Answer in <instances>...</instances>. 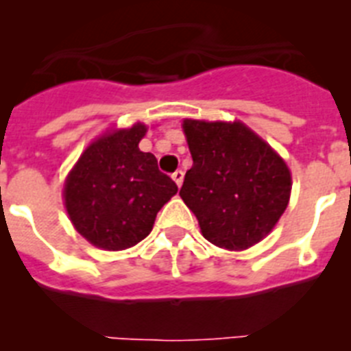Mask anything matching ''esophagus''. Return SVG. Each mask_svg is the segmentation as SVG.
I'll list each match as a JSON object with an SVG mask.
<instances>
[{"label": "esophagus", "mask_w": 351, "mask_h": 351, "mask_svg": "<svg viewBox=\"0 0 351 351\" xmlns=\"http://www.w3.org/2000/svg\"><path fill=\"white\" fill-rule=\"evenodd\" d=\"M172 179H173V182H176V184L181 186L182 179H184V172H182V170H176V172L172 173Z\"/></svg>", "instance_id": "esophagus-1"}]
</instances>
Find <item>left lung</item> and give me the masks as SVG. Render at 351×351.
<instances>
[{"label":"left lung","mask_w":351,"mask_h":351,"mask_svg":"<svg viewBox=\"0 0 351 351\" xmlns=\"http://www.w3.org/2000/svg\"><path fill=\"white\" fill-rule=\"evenodd\" d=\"M193 167L179 191L214 246L243 251L274 228L290 200L283 158L241 121H182Z\"/></svg>","instance_id":"1"}]
</instances>
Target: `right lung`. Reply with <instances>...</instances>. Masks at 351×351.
Returning <instances> with one entry per match:
<instances>
[{"mask_svg":"<svg viewBox=\"0 0 351 351\" xmlns=\"http://www.w3.org/2000/svg\"><path fill=\"white\" fill-rule=\"evenodd\" d=\"M147 126L112 130L88 145L64 182V207L75 230L93 246L121 251L153 230L178 184L158 170L154 154L138 142Z\"/></svg>","mask_w":351,"mask_h":351,"instance_id":"right-lung-1","label":"right lung"}]
</instances>
